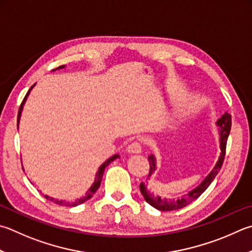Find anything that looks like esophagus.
<instances>
[{
    "instance_id": "34e87169",
    "label": "esophagus",
    "mask_w": 252,
    "mask_h": 252,
    "mask_svg": "<svg viewBox=\"0 0 252 252\" xmlns=\"http://www.w3.org/2000/svg\"><path fill=\"white\" fill-rule=\"evenodd\" d=\"M126 151L132 154H139L142 152V146L138 141H134L131 144H129V146L126 148Z\"/></svg>"
}]
</instances>
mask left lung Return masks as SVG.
Segmentation results:
<instances>
[{
  "label": "left lung",
  "mask_w": 252,
  "mask_h": 252,
  "mask_svg": "<svg viewBox=\"0 0 252 252\" xmlns=\"http://www.w3.org/2000/svg\"><path fill=\"white\" fill-rule=\"evenodd\" d=\"M216 126L219 127V145H220V154H219L218 159L216 164H215L213 170L209 172V174L206 176L202 183L198 186H196L194 189L189 191V194H186L181 198L177 199H170L166 197H161L158 195H154L153 193L148 189V186L145 185V183L142 182L140 184V190L141 194L143 195L146 203H149L151 206H153L154 208H157L161 212H170V210H177L181 209L185 206L189 205L193 200L198 198L204 191L207 189V187L212 184L214 178L216 177L219 170L221 168L223 158H225L226 152V144L228 136L230 133L231 129V116L228 112H225L222 116L216 121ZM150 162V173L148 176V180H150L151 176L153 175V173L157 171V158L154 157V154H150L149 157Z\"/></svg>",
  "instance_id": "obj_1"
}]
</instances>
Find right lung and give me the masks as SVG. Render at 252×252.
<instances>
[{
	"mask_svg": "<svg viewBox=\"0 0 252 252\" xmlns=\"http://www.w3.org/2000/svg\"><path fill=\"white\" fill-rule=\"evenodd\" d=\"M65 67H66L65 65L59 66L58 68H56V69H54L53 71H56V70H59V69H63V68H65ZM34 86H35V85L32 86V87H31V89L29 90V93L26 94L25 98H24V100H23V102H22L21 107H20V110H18V116H17V129H18V123H20V120H21V116H22L23 108H24V104H25V102H26L27 97H29V94H30V93H31V90L34 88ZM120 158V155H119V154H114V155H112L111 158H109L106 162L102 163L101 165H100V167L98 168L97 173H95L94 182L93 183V185L90 186V189H89L88 190H87V191H86V194H85L84 196H81V197L77 198V199H75V200H63V199H57V198H54V197H49L48 195H44V197L46 198V199H48V200H50V202L55 203V204L61 205V206H67V207H76V206L84 204L85 202H87V200H88V199H90L91 197H93L94 194L95 193V191H97V189H98L99 187H100V184H101V180H102V176H103V173H104V170H106V167H107V166L109 165V164H110L111 162H113L114 159H117V158Z\"/></svg>",
	"mask_w": 252,
	"mask_h": 252,
	"instance_id": "add662e5",
	"label": "right lung"
}]
</instances>
